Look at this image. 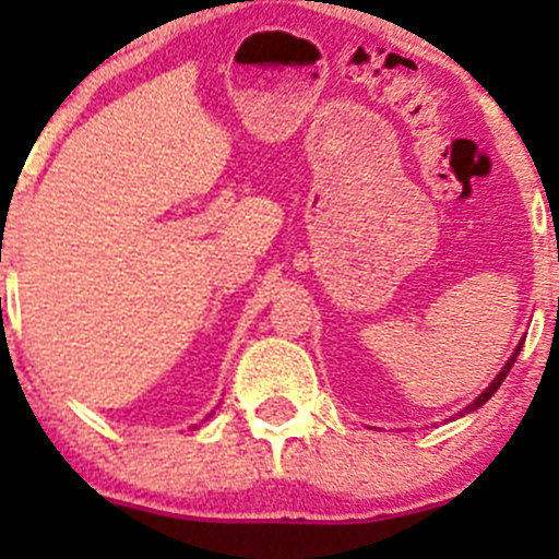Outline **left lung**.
<instances>
[{
  "label": "left lung",
  "instance_id": "obj_1",
  "mask_svg": "<svg viewBox=\"0 0 559 559\" xmlns=\"http://www.w3.org/2000/svg\"><path fill=\"white\" fill-rule=\"evenodd\" d=\"M520 352H522V346H516L514 357H511V359H509V362H506V368H503V370H500V373H498V379H495V381H492V384H489L487 389H484V392H481V394H478V397H476V400H473V403H471V405H467V408H465V411H462V414H467V411H476V408H481V405H484V403H487V400H489V397H492V394H495V392H498V386H500V384H503V379H506V376H509V370H511V368H514V362H516V357H520Z\"/></svg>",
  "mask_w": 559,
  "mask_h": 559
}]
</instances>
